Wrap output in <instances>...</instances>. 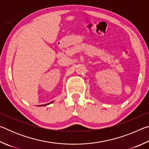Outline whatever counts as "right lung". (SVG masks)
<instances>
[{
  "label": "right lung",
  "mask_w": 149,
  "mask_h": 149,
  "mask_svg": "<svg viewBox=\"0 0 149 149\" xmlns=\"http://www.w3.org/2000/svg\"><path fill=\"white\" fill-rule=\"evenodd\" d=\"M51 102H50V103H51ZM45 105H47V104H43V105H42V106H45ZM42 106V105H41Z\"/></svg>",
  "instance_id": "1"
}]
</instances>
